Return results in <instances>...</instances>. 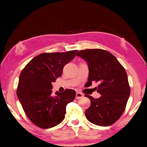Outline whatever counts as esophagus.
Instances as JSON below:
<instances>
[{
    "label": "esophagus",
    "mask_w": 147,
    "mask_h": 147,
    "mask_svg": "<svg viewBox=\"0 0 147 147\" xmlns=\"http://www.w3.org/2000/svg\"><path fill=\"white\" fill-rule=\"evenodd\" d=\"M83 97H84V95H83L82 93H80V92H77V93H76V99H79L82 98Z\"/></svg>",
    "instance_id": "34e87169"
}]
</instances>
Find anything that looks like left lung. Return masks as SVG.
<instances>
[{
    "instance_id": "left-lung-1",
    "label": "left lung",
    "mask_w": 147,
    "mask_h": 147,
    "mask_svg": "<svg viewBox=\"0 0 147 147\" xmlns=\"http://www.w3.org/2000/svg\"><path fill=\"white\" fill-rule=\"evenodd\" d=\"M77 56L88 63L87 87L93 82L98 83L95 89L101 94L97 99L85 95L91 101L90 107L85 112L86 118L94 125L109 126L122 115L130 95L126 71L113 55L102 49L80 50Z\"/></svg>"
}]
</instances>
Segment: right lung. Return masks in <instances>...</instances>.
I'll return each instance as SVG.
<instances>
[{
	"mask_svg": "<svg viewBox=\"0 0 147 147\" xmlns=\"http://www.w3.org/2000/svg\"><path fill=\"white\" fill-rule=\"evenodd\" d=\"M78 51L40 54L21 71L17 96L28 118L40 128L59 125L64 119L67 105L75 99L76 91L71 89L52 95V82L61 77L64 65Z\"/></svg>",
	"mask_w": 147,
	"mask_h": 147,
	"instance_id": "right-lung-1",
	"label": "right lung"
}]
</instances>
